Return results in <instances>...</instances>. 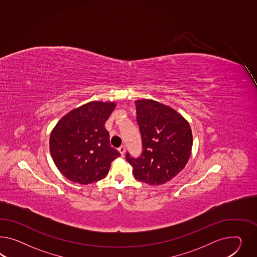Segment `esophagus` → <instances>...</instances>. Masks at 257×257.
Segmentation results:
<instances>
[{
  "label": "esophagus",
  "instance_id": "1",
  "mask_svg": "<svg viewBox=\"0 0 257 257\" xmlns=\"http://www.w3.org/2000/svg\"><path fill=\"white\" fill-rule=\"evenodd\" d=\"M118 153H120L122 156L124 155L125 153V147L124 146H120L118 148Z\"/></svg>",
  "mask_w": 257,
  "mask_h": 257
}]
</instances>
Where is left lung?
<instances>
[{
  "mask_svg": "<svg viewBox=\"0 0 257 257\" xmlns=\"http://www.w3.org/2000/svg\"><path fill=\"white\" fill-rule=\"evenodd\" d=\"M143 152L138 159L126 160L139 181L162 185L171 181L187 165L193 135L187 119L167 104L152 99L135 101Z\"/></svg>",
  "mask_w": 257,
  "mask_h": 257,
  "instance_id": "1",
  "label": "left lung"
}]
</instances>
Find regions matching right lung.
<instances>
[{
	"label": "right lung",
	"mask_w": 257,
	"mask_h": 257,
	"mask_svg": "<svg viewBox=\"0 0 257 257\" xmlns=\"http://www.w3.org/2000/svg\"><path fill=\"white\" fill-rule=\"evenodd\" d=\"M117 104L91 101L69 111L52 129L49 151L56 167L69 181L96 182L108 173L120 155L109 144L104 123Z\"/></svg>",
	"instance_id": "add662e5"
}]
</instances>
